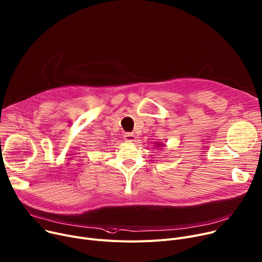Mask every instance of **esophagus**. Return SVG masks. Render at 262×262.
Here are the masks:
<instances>
[{
    "instance_id": "esophagus-1",
    "label": "esophagus",
    "mask_w": 262,
    "mask_h": 262,
    "mask_svg": "<svg viewBox=\"0 0 262 262\" xmlns=\"http://www.w3.org/2000/svg\"><path fill=\"white\" fill-rule=\"evenodd\" d=\"M124 139L128 143H133V142H135L136 136L131 132H127V133L124 134Z\"/></svg>"
}]
</instances>
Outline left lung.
<instances>
[{
    "label": "left lung",
    "mask_w": 262,
    "mask_h": 262,
    "mask_svg": "<svg viewBox=\"0 0 262 262\" xmlns=\"http://www.w3.org/2000/svg\"><path fill=\"white\" fill-rule=\"evenodd\" d=\"M155 144H156L155 147H157V148H160V147H164L165 146L163 143H155Z\"/></svg>",
    "instance_id": "1"
}]
</instances>
